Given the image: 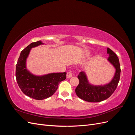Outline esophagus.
I'll list each match as a JSON object with an SVG mask.
<instances>
[{
	"label": "esophagus",
	"mask_w": 135,
	"mask_h": 135,
	"mask_svg": "<svg viewBox=\"0 0 135 135\" xmlns=\"http://www.w3.org/2000/svg\"><path fill=\"white\" fill-rule=\"evenodd\" d=\"M72 76H73L72 71H69V72L67 73L66 76H67V78H71Z\"/></svg>",
	"instance_id": "esophagus-1"
}]
</instances>
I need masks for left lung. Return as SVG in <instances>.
I'll return each instance as SVG.
<instances>
[{
	"label": "left lung",
	"instance_id": "left-lung-1",
	"mask_svg": "<svg viewBox=\"0 0 135 135\" xmlns=\"http://www.w3.org/2000/svg\"><path fill=\"white\" fill-rule=\"evenodd\" d=\"M109 55L108 60L116 69L113 80L104 85H93L88 83L84 72H80L78 76L79 83L75 88V93L80 99L91 103H98L104 101L111 96L115 91L120 76V66L117 55L109 48H107Z\"/></svg>",
	"mask_w": 135,
	"mask_h": 135
}]
</instances>
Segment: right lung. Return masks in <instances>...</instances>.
<instances>
[{
    "instance_id": "1",
    "label": "right lung",
    "mask_w": 135,
    "mask_h": 135,
    "mask_svg": "<svg viewBox=\"0 0 135 135\" xmlns=\"http://www.w3.org/2000/svg\"><path fill=\"white\" fill-rule=\"evenodd\" d=\"M42 44L41 40L32 42L23 50L16 67V80L20 88L25 95L38 100H44L53 95L57 89L59 83L66 78L65 72L38 76L27 70L26 60L31 48Z\"/></svg>"
}]
</instances>
